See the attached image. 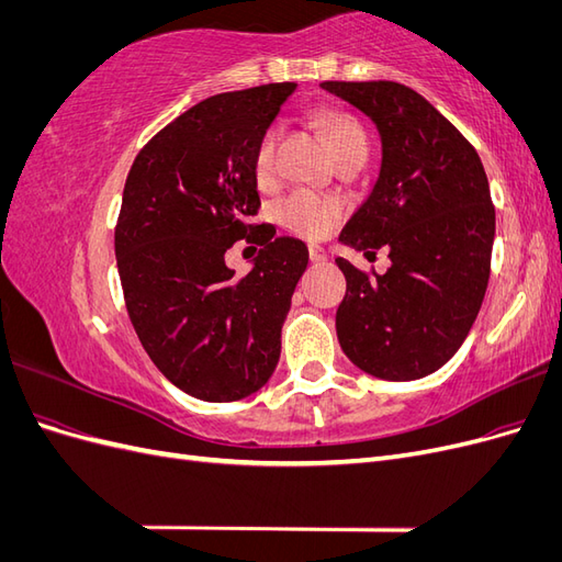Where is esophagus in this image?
Instances as JSON below:
<instances>
[{"instance_id":"1","label":"esophagus","mask_w":562,"mask_h":562,"mask_svg":"<svg viewBox=\"0 0 562 562\" xmlns=\"http://www.w3.org/2000/svg\"><path fill=\"white\" fill-rule=\"evenodd\" d=\"M310 260H312L314 265H321V262L328 260V255H326V250L318 248V246H310Z\"/></svg>"}]
</instances>
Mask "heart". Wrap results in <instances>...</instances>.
<instances>
[{
	"label": "heart",
	"instance_id": "b5f03b06",
	"mask_svg": "<svg viewBox=\"0 0 562 562\" xmlns=\"http://www.w3.org/2000/svg\"><path fill=\"white\" fill-rule=\"evenodd\" d=\"M316 119L318 126L326 131L337 159H345L353 155V151L368 149V135L353 116L342 112H321ZM279 143L281 124L274 122L262 131L258 145L252 149V173L260 184L277 180ZM277 213L281 223L291 232L307 236V239H323L342 220L345 206L335 196L318 194L312 190H295L279 201Z\"/></svg>",
	"mask_w": 562,
	"mask_h": 562
}]
</instances>
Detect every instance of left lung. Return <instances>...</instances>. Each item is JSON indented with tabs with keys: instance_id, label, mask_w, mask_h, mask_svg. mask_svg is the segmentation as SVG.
<instances>
[{
	"instance_id": "obj_1",
	"label": "left lung",
	"mask_w": 562,
	"mask_h": 562,
	"mask_svg": "<svg viewBox=\"0 0 562 562\" xmlns=\"http://www.w3.org/2000/svg\"><path fill=\"white\" fill-rule=\"evenodd\" d=\"M375 122L380 178L339 241L386 274L337 258L347 293L337 337L353 366L380 380H419L448 363L481 312L495 206L479 151L427 98L398 81H323Z\"/></svg>"
}]
</instances>
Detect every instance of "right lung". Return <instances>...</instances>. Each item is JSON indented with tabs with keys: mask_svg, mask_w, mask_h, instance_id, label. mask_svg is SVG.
Masks as SVG:
<instances>
[{
	"mask_svg": "<svg viewBox=\"0 0 562 562\" xmlns=\"http://www.w3.org/2000/svg\"><path fill=\"white\" fill-rule=\"evenodd\" d=\"M295 81L217 93L164 126L135 157L114 227L126 310L155 366L201 401H239L274 372L307 246L258 225L252 149ZM261 246L236 278L224 252Z\"/></svg>",
	"mask_w": 562,
	"mask_h": 562,
	"instance_id": "right-lung-1",
	"label": "right lung"
}]
</instances>
